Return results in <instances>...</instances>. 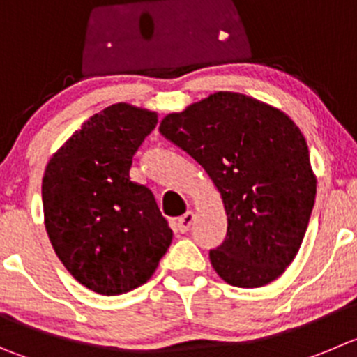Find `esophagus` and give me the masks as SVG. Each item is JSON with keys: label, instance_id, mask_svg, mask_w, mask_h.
Here are the masks:
<instances>
[{"label": "esophagus", "instance_id": "esophagus-1", "mask_svg": "<svg viewBox=\"0 0 357 357\" xmlns=\"http://www.w3.org/2000/svg\"><path fill=\"white\" fill-rule=\"evenodd\" d=\"M192 220H195V213H192V212H185L184 215L176 219V222H175L176 229H178V231H181V233H185L189 229V227H191Z\"/></svg>", "mask_w": 357, "mask_h": 357}]
</instances>
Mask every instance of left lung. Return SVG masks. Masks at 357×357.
Listing matches in <instances>:
<instances>
[{
    "instance_id": "left-lung-1",
    "label": "left lung",
    "mask_w": 357,
    "mask_h": 357,
    "mask_svg": "<svg viewBox=\"0 0 357 357\" xmlns=\"http://www.w3.org/2000/svg\"><path fill=\"white\" fill-rule=\"evenodd\" d=\"M159 131L205 168L227 215L210 250L224 282L261 287L293 263L315 202V175L300 128L284 112L238 93H213Z\"/></svg>"
}]
</instances>
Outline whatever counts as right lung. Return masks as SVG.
Returning a JSON list of instances; mask_svg holds the SVG:
<instances>
[{
	"mask_svg": "<svg viewBox=\"0 0 357 357\" xmlns=\"http://www.w3.org/2000/svg\"><path fill=\"white\" fill-rule=\"evenodd\" d=\"M158 114L115 103L94 114L43 173L45 229L57 257L87 289L117 296L145 284L173 231L154 195L130 178Z\"/></svg>",
	"mask_w": 357,
	"mask_h": 357,
	"instance_id": "1",
	"label": "right lung"
}]
</instances>
